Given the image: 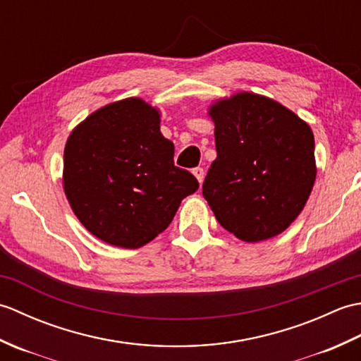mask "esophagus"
<instances>
[{
	"label": "esophagus",
	"mask_w": 361,
	"mask_h": 361,
	"mask_svg": "<svg viewBox=\"0 0 361 361\" xmlns=\"http://www.w3.org/2000/svg\"><path fill=\"white\" fill-rule=\"evenodd\" d=\"M192 173L195 175V178L198 180V183H203V180H204V171H203V167H195L194 171H192Z\"/></svg>",
	"instance_id": "34e87169"
}]
</instances>
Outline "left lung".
<instances>
[{
  "label": "left lung",
  "instance_id": "left-lung-1",
  "mask_svg": "<svg viewBox=\"0 0 361 361\" xmlns=\"http://www.w3.org/2000/svg\"><path fill=\"white\" fill-rule=\"evenodd\" d=\"M217 158L203 197L219 224L243 242L271 239L293 224L315 185V140L296 113L256 93L208 110Z\"/></svg>",
  "mask_w": 361,
  "mask_h": 361
}]
</instances>
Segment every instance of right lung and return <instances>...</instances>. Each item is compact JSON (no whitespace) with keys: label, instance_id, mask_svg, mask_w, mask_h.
<instances>
[{"label":"right lung","instance_id":"right-lung-1","mask_svg":"<svg viewBox=\"0 0 361 361\" xmlns=\"http://www.w3.org/2000/svg\"><path fill=\"white\" fill-rule=\"evenodd\" d=\"M159 110L141 97L111 102L68 136L63 190L75 217L102 242L140 248L171 225L195 176L173 164Z\"/></svg>","mask_w":361,"mask_h":361}]
</instances>
